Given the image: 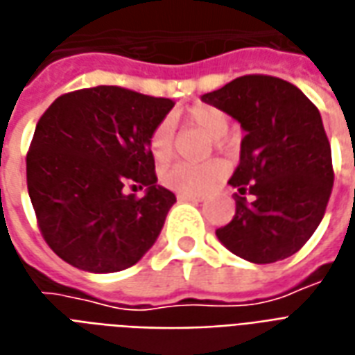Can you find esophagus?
<instances>
[{
	"label": "esophagus",
	"instance_id": "34e87169",
	"mask_svg": "<svg viewBox=\"0 0 355 355\" xmlns=\"http://www.w3.org/2000/svg\"><path fill=\"white\" fill-rule=\"evenodd\" d=\"M178 200H181V202H202L204 196H198V195H183V193H180V195H178Z\"/></svg>",
	"mask_w": 355,
	"mask_h": 355
}]
</instances>
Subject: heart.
Returning <instances> with one entry per match:
<instances>
[{"instance_id": "1", "label": "heart", "mask_w": 355, "mask_h": 355, "mask_svg": "<svg viewBox=\"0 0 355 355\" xmlns=\"http://www.w3.org/2000/svg\"><path fill=\"white\" fill-rule=\"evenodd\" d=\"M187 123L202 130L211 139H223L229 132V117L221 110L209 107V105H198L187 113ZM149 151L157 164H164L174 155V130L170 121H162L155 126V130L149 136ZM225 175L223 162H204V164H187L178 162L172 166L164 168L160 172L162 185L172 189L175 193L183 195H202L209 189H214L219 180Z\"/></svg>"}]
</instances>
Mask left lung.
<instances>
[{
	"label": "left lung",
	"mask_w": 355,
	"mask_h": 355,
	"mask_svg": "<svg viewBox=\"0 0 355 355\" xmlns=\"http://www.w3.org/2000/svg\"><path fill=\"white\" fill-rule=\"evenodd\" d=\"M202 102L245 132L229 185L253 200L236 195L232 221L216 231L219 242L255 265L291 257L322 223L333 189L320 111L295 85L270 75L238 77Z\"/></svg>",
	"instance_id": "left-lung-1"
}]
</instances>
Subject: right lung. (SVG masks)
I'll return each mask as SVG.
<instances>
[{"mask_svg": "<svg viewBox=\"0 0 355 355\" xmlns=\"http://www.w3.org/2000/svg\"><path fill=\"white\" fill-rule=\"evenodd\" d=\"M174 102L121 87L56 98L26 157L41 234L60 259L87 272H119L157 242L175 195L157 183L149 136ZM126 184L146 188L141 199Z\"/></svg>", "mask_w": 355, "mask_h": 355, "instance_id": "right-lung-1", "label": "right lung"}]
</instances>
